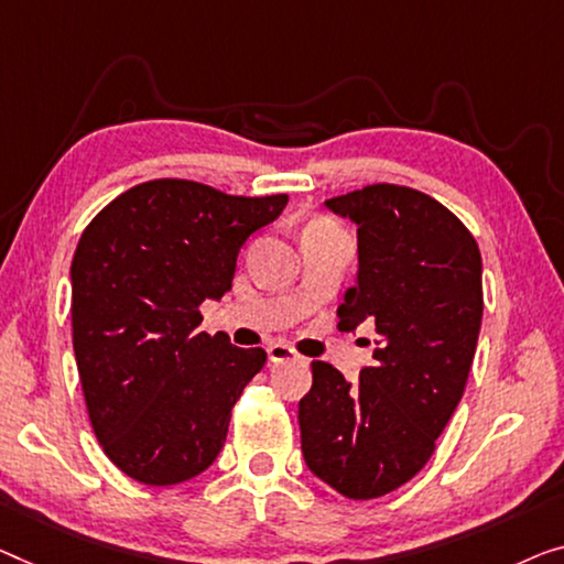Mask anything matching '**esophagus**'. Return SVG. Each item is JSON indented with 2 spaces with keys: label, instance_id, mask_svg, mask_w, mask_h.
<instances>
[{
  "label": "esophagus",
  "instance_id": "1",
  "mask_svg": "<svg viewBox=\"0 0 564 564\" xmlns=\"http://www.w3.org/2000/svg\"><path fill=\"white\" fill-rule=\"evenodd\" d=\"M268 357H271V362H285V359H296V351H293L289 344L275 341L268 347Z\"/></svg>",
  "mask_w": 564,
  "mask_h": 564
}]
</instances>
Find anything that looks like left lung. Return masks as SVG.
I'll list each match as a JSON object with an SVG mask.
<instances>
[{
	"instance_id": "left-lung-1",
	"label": "left lung",
	"mask_w": 564,
	"mask_h": 564,
	"mask_svg": "<svg viewBox=\"0 0 564 564\" xmlns=\"http://www.w3.org/2000/svg\"><path fill=\"white\" fill-rule=\"evenodd\" d=\"M324 205L357 225L359 265L336 308L339 329L372 324L377 349L357 382L311 365L301 451L347 499H377L427 464L464 394L481 332V253L466 225L417 189L372 184Z\"/></svg>"
}]
</instances>
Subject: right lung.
<instances>
[{
    "instance_id": "add662e5",
    "label": "right lung",
    "mask_w": 564,
    "mask_h": 564,
    "mask_svg": "<svg viewBox=\"0 0 564 564\" xmlns=\"http://www.w3.org/2000/svg\"><path fill=\"white\" fill-rule=\"evenodd\" d=\"M285 202L154 180L116 197L80 235L73 351L96 438L126 476L182 484L223 451L232 405L268 355L199 332V306L232 289L240 248Z\"/></svg>"
}]
</instances>
